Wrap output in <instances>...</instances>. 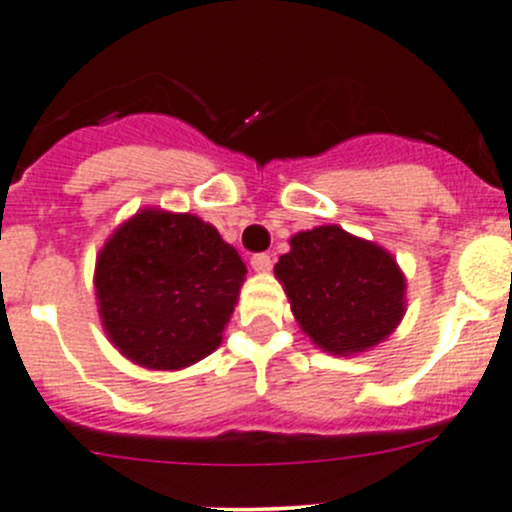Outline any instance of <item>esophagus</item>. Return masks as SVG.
Returning a JSON list of instances; mask_svg holds the SVG:
<instances>
[{"label":"esophagus","mask_w":512,"mask_h":512,"mask_svg":"<svg viewBox=\"0 0 512 512\" xmlns=\"http://www.w3.org/2000/svg\"><path fill=\"white\" fill-rule=\"evenodd\" d=\"M252 270L255 272H270L272 270V257L267 255V252H260V255H255L250 260Z\"/></svg>","instance_id":"esophagus-1"}]
</instances>
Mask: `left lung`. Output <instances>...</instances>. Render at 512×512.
Segmentation results:
<instances>
[{
  "label": "left lung",
  "mask_w": 512,
  "mask_h": 512,
  "mask_svg": "<svg viewBox=\"0 0 512 512\" xmlns=\"http://www.w3.org/2000/svg\"><path fill=\"white\" fill-rule=\"evenodd\" d=\"M275 277L302 332L329 354L384 342L406 312V277L391 252L339 225L297 232Z\"/></svg>",
  "instance_id": "8db88e82"
}]
</instances>
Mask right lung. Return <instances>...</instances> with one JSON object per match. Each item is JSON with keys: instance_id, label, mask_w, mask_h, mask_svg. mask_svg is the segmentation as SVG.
<instances>
[{"instance_id": "add662e5", "label": "right lung", "mask_w": 512, "mask_h": 512, "mask_svg": "<svg viewBox=\"0 0 512 512\" xmlns=\"http://www.w3.org/2000/svg\"><path fill=\"white\" fill-rule=\"evenodd\" d=\"M247 267L210 223L138 210L96 257V299L108 339L126 359L178 371L223 342Z\"/></svg>"}]
</instances>
